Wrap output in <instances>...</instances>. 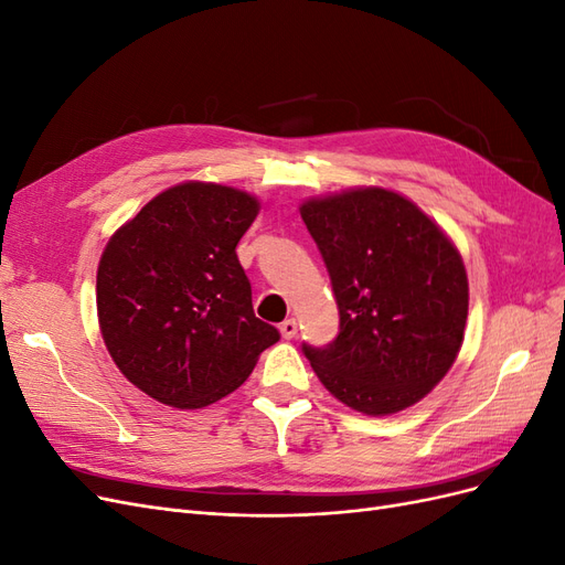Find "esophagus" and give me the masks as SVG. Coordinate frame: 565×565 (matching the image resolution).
Here are the masks:
<instances>
[{
	"mask_svg": "<svg viewBox=\"0 0 565 565\" xmlns=\"http://www.w3.org/2000/svg\"><path fill=\"white\" fill-rule=\"evenodd\" d=\"M280 332L285 339H295L297 337V320L295 318H287L282 324H280Z\"/></svg>",
	"mask_w": 565,
	"mask_h": 565,
	"instance_id": "esophagus-1",
	"label": "esophagus"
}]
</instances>
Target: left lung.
I'll use <instances>...</instances> for the list:
<instances>
[{
  "mask_svg": "<svg viewBox=\"0 0 565 565\" xmlns=\"http://www.w3.org/2000/svg\"><path fill=\"white\" fill-rule=\"evenodd\" d=\"M330 273L339 332L301 351L334 398L365 415L422 401L452 367L469 311L455 245L417 204L358 188L301 204Z\"/></svg>",
  "mask_w": 565,
  "mask_h": 565,
  "instance_id": "1",
  "label": "left lung"
}]
</instances>
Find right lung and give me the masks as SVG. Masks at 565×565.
I'll return each mask as SVG.
<instances>
[{
  "instance_id": "right-lung-1",
  "label": "right lung",
  "mask_w": 565,
  "mask_h": 565,
  "mask_svg": "<svg viewBox=\"0 0 565 565\" xmlns=\"http://www.w3.org/2000/svg\"><path fill=\"white\" fill-rule=\"evenodd\" d=\"M256 198L181 183L152 198L100 256V334L125 377L150 398L193 409L228 396L280 332L254 316L235 247Z\"/></svg>"
}]
</instances>
